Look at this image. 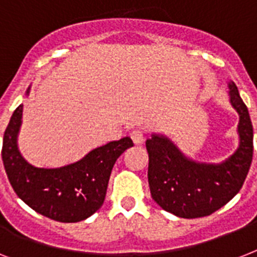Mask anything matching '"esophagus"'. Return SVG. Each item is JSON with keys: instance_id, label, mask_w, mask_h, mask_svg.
Returning a JSON list of instances; mask_svg holds the SVG:
<instances>
[{"instance_id": "esophagus-1", "label": "esophagus", "mask_w": 257, "mask_h": 257, "mask_svg": "<svg viewBox=\"0 0 257 257\" xmlns=\"http://www.w3.org/2000/svg\"><path fill=\"white\" fill-rule=\"evenodd\" d=\"M131 139L135 144H141L144 141V132L141 129H133L131 132Z\"/></svg>"}]
</instances>
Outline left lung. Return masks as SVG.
<instances>
[{
	"label": "left lung",
	"mask_w": 257,
	"mask_h": 257,
	"mask_svg": "<svg viewBox=\"0 0 257 257\" xmlns=\"http://www.w3.org/2000/svg\"><path fill=\"white\" fill-rule=\"evenodd\" d=\"M229 101L239 113V147L220 164L197 163L187 157L168 137L147 140L148 183L152 199L164 211L184 219L213 213L233 199L247 177L253 155V128L237 86L231 81Z\"/></svg>",
	"instance_id": "1"
}]
</instances>
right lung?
I'll return each mask as SVG.
<instances>
[{
  "mask_svg": "<svg viewBox=\"0 0 257 257\" xmlns=\"http://www.w3.org/2000/svg\"><path fill=\"white\" fill-rule=\"evenodd\" d=\"M29 92L30 86L26 94ZM22 106L10 117L2 143V161L14 192L37 213L60 223L88 219L104 203L113 165L124 151L133 147L131 137L93 149L73 164L37 168L29 164L18 149Z\"/></svg>",
  "mask_w": 257,
  "mask_h": 257,
  "instance_id": "add662e5",
  "label": "right lung"
}]
</instances>
